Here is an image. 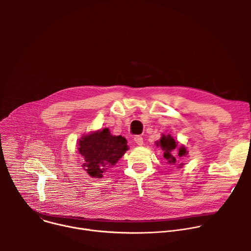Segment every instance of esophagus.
<instances>
[{"instance_id":"34e87169","label":"esophagus","mask_w":251,"mask_h":251,"mask_svg":"<svg viewBox=\"0 0 251 251\" xmlns=\"http://www.w3.org/2000/svg\"><path fill=\"white\" fill-rule=\"evenodd\" d=\"M134 141H135V143H136L138 146H142L143 145V138L141 136H135L134 137Z\"/></svg>"}]
</instances>
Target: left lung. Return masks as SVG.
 Instances as JSON below:
<instances>
[{"instance_id":"obj_1","label":"left lung","mask_w":251,"mask_h":251,"mask_svg":"<svg viewBox=\"0 0 251 251\" xmlns=\"http://www.w3.org/2000/svg\"><path fill=\"white\" fill-rule=\"evenodd\" d=\"M180 143L176 141L170 134H162L159 141L156 142V146L160 147L164 151V158L169 165H176L181 159L188 157L189 151L184 145H178ZM184 163H181L177 167L182 168Z\"/></svg>"}]
</instances>
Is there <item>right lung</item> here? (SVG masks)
Returning a JSON list of instances; mask_svg holds the SVG:
<instances>
[{
	"mask_svg": "<svg viewBox=\"0 0 251 251\" xmlns=\"http://www.w3.org/2000/svg\"><path fill=\"white\" fill-rule=\"evenodd\" d=\"M129 149L127 140L114 136L108 128L83 135L77 143V152L83 158L82 168L92 177L101 178Z\"/></svg>",
	"mask_w": 251,
	"mask_h": 251,
	"instance_id": "right-lung-1",
	"label": "right lung"
}]
</instances>
